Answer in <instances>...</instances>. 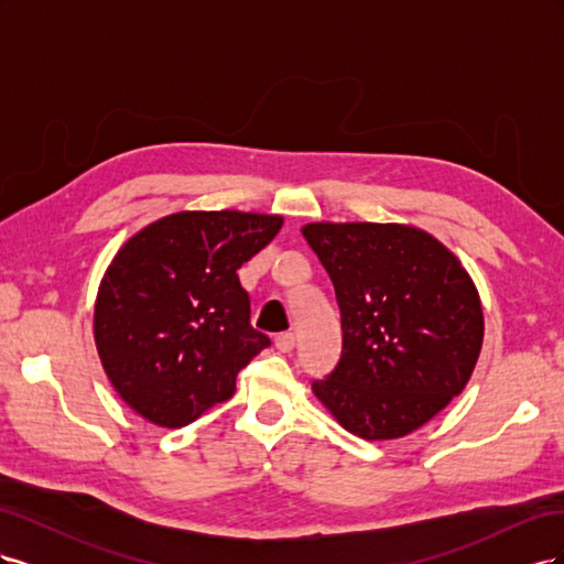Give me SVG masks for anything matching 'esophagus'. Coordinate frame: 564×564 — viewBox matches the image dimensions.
<instances>
[{
	"label": "esophagus",
	"mask_w": 564,
	"mask_h": 564,
	"mask_svg": "<svg viewBox=\"0 0 564 564\" xmlns=\"http://www.w3.org/2000/svg\"><path fill=\"white\" fill-rule=\"evenodd\" d=\"M275 348L280 350V352H289L294 348V334L292 332H280L278 336H275Z\"/></svg>",
	"instance_id": "esophagus-1"
}]
</instances>
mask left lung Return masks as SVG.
<instances>
[{
  "label": "left lung",
  "instance_id": "8db88e82",
  "mask_svg": "<svg viewBox=\"0 0 564 564\" xmlns=\"http://www.w3.org/2000/svg\"><path fill=\"white\" fill-rule=\"evenodd\" d=\"M303 237L334 284L340 357L313 392L346 431L392 440L466 388L482 305L456 256L398 224H311Z\"/></svg>",
  "mask_w": 564,
  "mask_h": 564
}]
</instances>
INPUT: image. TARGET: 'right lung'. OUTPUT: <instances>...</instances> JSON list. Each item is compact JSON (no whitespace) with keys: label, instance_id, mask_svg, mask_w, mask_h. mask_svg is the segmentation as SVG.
I'll list each match as a JSON object with an SVG mask.
<instances>
[{"label":"right lung","instance_id":"1","mask_svg":"<svg viewBox=\"0 0 564 564\" xmlns=\"http://www.w3.org/2000/svg\"><path fill=\"white\" fill-rule=\"evenodd\" d=\"M280 228V216L181 212L117 251L94 334L108 379L135 414L183 429L235 395L237 373L270 346L251 327L237 270Z\"/></svg>","mask_w":564,"mask_h":564}]
</instances>
